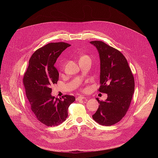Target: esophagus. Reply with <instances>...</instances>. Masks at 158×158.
<instances>
[{"mask_svg": "<svg viewBox=\"0 0 158 158\" xmlns=\"http://www.w3.org/2000/svg\"><path fill=\"white\" fill-rule=\"evenodd\" d=\"M86 99V98H85V97H84V96H78V97L77 98V99H76V101L82 100V99Z\"/></svg>", "mask_w": 158, "mask_h": 158, "instance_id": "1", "label": "esophagus"}]
</instances>
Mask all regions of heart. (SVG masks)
Instances as JSON below:
<instances>
[{
  "label": "heart",
  "mask_w": 158,
  "mask_h": 158,
  "mask_svg": "<svg viewBox=\"0 0 158 158\" xmlns=\"http://www.w3.org/2000/svg\"><path fill=\"white\" fill-rule=\"evenodd\" d=\"M88 57V56H82L81 58H82V57Z\"/></svg>",
  "instance_id": "b5f03b06"
}]
</instances>
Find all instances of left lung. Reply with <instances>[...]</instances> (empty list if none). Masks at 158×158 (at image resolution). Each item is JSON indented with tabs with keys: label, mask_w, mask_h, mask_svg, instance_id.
Listing matches in <instances>:
<instances>
[{
	"label": "left lung",
	"mask_w": 158,
	"mask_h": 158,
	"mask_svg": "<svg viewBox=\"0 0 158 158\" xmlns=\"http://www.w3.org/2000/svg\"><path fill=\"white\" fill-rule=\"evenodd\" d=\"M100 58L99 91L107 94L99 103L93 119L101 125L111 126L120 121L129 107L134 91V79L127 61L118 50L106 43L94 40Z\"/></svg>",
	"instance_id": "8db88e82"
}]
</instances>
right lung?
<instances>
[{
    "label": "right lung",
    "instance_id": "add662e5",
    "mask_svg": "<svg viewBox=\"0 0 158 158\" xmlns=\"http://www.w3.org/2000/svg\"><path fill=\"white\" fill-rule=\"evenodd\" d=\"M71 45L65 42L49 43L37 49L31 56L23 83L30 107L36 118L48 126H57L68 116V107L76 98L65 95L62 99L51 94V86L57 84L59 72L54 66L60 54Z\"/></svg>",
    "mask_w": 158,
    "mask_h": 158
}]
</instances>
